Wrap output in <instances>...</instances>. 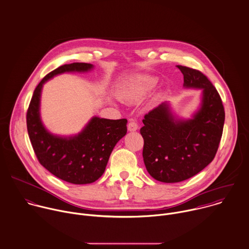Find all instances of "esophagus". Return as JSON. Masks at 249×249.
<instances>
[{"instance_id": "obj_1", "label": "esophagus", "mask_w": 249, "mask_h": 249, "mask_svg": "<svg viewBox=\"0 0 249 249\" xmlns=\"http://www.w3.org/2000/svg\"><path fill=\"white\" fill-rule=\"evenodd\" d=\"M138 130V124L135 121H130L128 124V131L136 132Z\"/></svg>"}]
</instances>
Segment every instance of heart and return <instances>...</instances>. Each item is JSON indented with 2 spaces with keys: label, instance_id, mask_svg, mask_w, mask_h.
Masks as SVG:
<instances>
[{
  "label": "heart",
  "instance_id": "obj_1",
  "mask_svg": "<svg viewBox=\"0 0 249 249\" xmlns=\"http://www.w3.org/2000/svg\"><path fill=\"white\" fill-rule=\"evenodd\" d=\"M157 82V78L150 75H135L123 86L122 95L128 100L142 99L156 87Z\"/></svg>",
  "mask_w": 249,
  "mask_h": 249
}]
</instances>
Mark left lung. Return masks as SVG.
I'll return each instance as SVG.
<instances>
[{
	"instance_id": "8db88e82",
	"label": "left lung",
	"mask_w": 249,
	"mask_h": 249,
	"mask_svg": "<svg viewBox=\"0 0 249 249\" xmlns=\"http://www.w3.org/2000/svg\"><path fill=\"white\" fill-rule=\"evenodd\" d=\"M184 89H200V105L190 118L178 116L163 102L142 119V157L148 174L158 181L186 180L214 158L222 137L225 111L221 98L201 71L178 66Z\"/></svg>"
}]
</instances>
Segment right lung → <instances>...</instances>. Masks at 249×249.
Returning a JSON list of instances; mask_svg holds the SVG:
<instances>
[{
	"instance_id": "obj_1",
	"label": "right lung",
	"mask_w": 249,
	"mask_h": 249,
	"mask_svg": "<svg viewBox=\"0 0 249 249\" xmlns=\"http://www.w3.org/2000/svg\"><path fill=\"white\" fill-rule=\"evenodd\" d=\"M93 69L92 64L71 63L49 72L35 89L27 111V130L37 160L52 175L72 184L92 183L103 176L111 151L127 133V119L93 116L75 135H55L40 117L41 91L43 84L56 75Z\"/></svg>"
}]
</instances>
